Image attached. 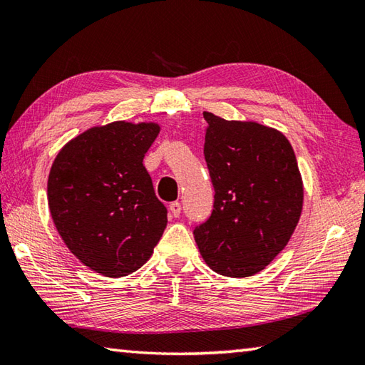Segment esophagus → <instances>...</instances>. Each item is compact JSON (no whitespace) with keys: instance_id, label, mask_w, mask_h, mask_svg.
Listing matches in <instances>:
<instances>
[{"instance_id":"34e87169","label":"esophagus","mask_w":365,"mask_h":365,"mask_svg":"<svg viewBox=\"0 0 365 365\" xmlns=\"http://www.w3.org/2000/svg\"><path fill=\"white\" fill-rule=\"evenodd\" d=\"M169 210H170V213H173V215L177 218V217H180V212H182V204L180 202H170V205H169Z\"/></svg>"}]
</instances>
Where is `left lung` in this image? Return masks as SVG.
I'll return each instance as SVG.
<instances>
[{
    "label": "left lung",
    "mask_w": 365,
    "mask_h": 365,
    "mask_svg": "<svg viewBox=\"0 0 365 365\" xmlns=\"http://www.w3.org/2000/svg\"><path fill=\"white\" fill-rule=\"evenodd\" d=\"M204 118L215 196L212 215L192 234L217 274L255 275L287 247L301 218L304 187L294 150L274 128L212 112Z\"/></svg>",
    "instance_id": "obj_1"
}]
</instances>
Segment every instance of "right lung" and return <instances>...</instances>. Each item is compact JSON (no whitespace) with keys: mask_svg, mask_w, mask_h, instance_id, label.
<instances>
[{"mask_svg":"<svg viewBox=\"0 0 365 365\" xmlns=\"http://www.w3.org/2000/svg\"><path fill=\"white\" fill-rule=\"evenodd\" d=\"M156 123L113 121L64 145L47 182L56 231L77 259L106 277H125L148 261L168 225L144 156Z\"/></svg>","mask_w":365,"mask_h":365,"instance_id":"obj_1","label":"right lung"}]
</instances>
